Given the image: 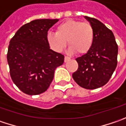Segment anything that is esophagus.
Returning <instances> with one entry per match:
<instances>
[{
  "label": "esophagus",
  "mask_w": 126,
  "mask_h": 126,
  "mask_svg": "<svg viewBox=\"0 0 126 126\" xmlns=\"http://www.w3.org/2000/svg\"><path fill=\"white\" fill-rule=\"evenodd\" d=\"M70 59V58L68 57V56H65V59H64V61H65V62H67V61H68Z\"/></svg>",
  "instance_id": "1"
}]
</instances>
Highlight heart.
<instances>
[{
    "label": "heart",
    "mask_w": 126,
    "mask_h": 126,
    "mask_svg": "<svg viewBox=\"0 0 126 126\" xmlns=\"http://www.w3.org/2000/svg\"><path fill=\"white\" fill-rule=\"evenodd\" d=\"M94 36V29L90 23L70 19L58 25L56 33L49 32L47 41L58 52L63 51L68 41L70 52L83 55L90 50Z\"/></svg>",
    "instance_id": "b5f03b06"
}]
</instances>
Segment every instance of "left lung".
<instances>
[{"label":"left lung","mask_w":126,"mask_h":126,"mask_svg":"<svg viewBox=\"0 0 126 126\" xmlns=\"http://www.w3.org/2000/svg\"><path fill=\"white\" fill-rule=\"evenodd\" d=\"M94 29L90 50L76 58L78 68L73 78L80 87L94 90L106 85L117 66L118 45L111 30L98 19L85 16Z\"/></svg>","instance_id":"8db88e82"}]
</instances>
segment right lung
Masks as SVG:
<instances>
[{"label": "right lung", "instance_id": "right-lung-1", "mask_svg": "<svg viewBox=\"0 0 126 126\" xmlns=\"http://www.w3.org/2000/svg\"><path fill=\"white\" fill-rule=\"evenodd\" d=\"M58 19H41L22 26L10 41L7 60L12 80L29 95L47 90L56 68L64 62V56L50 49L48 30Z\"/></svg>", "mask_w": 126, "mask_h": 126}]
</instances>
